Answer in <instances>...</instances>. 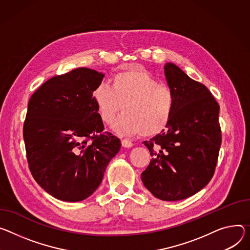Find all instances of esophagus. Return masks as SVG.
I'll return each mask as SVG.
<instances>
[{
  "mask_svg": "<svg viewBox=\"0 0 250 250\" xmlns=\"http://www.w3.org/2000/svg\"><path fill=\"white\" fill-rule=\"evenodd\" d=\"M122 146H123L124 147L129 148V147H131V146H133V144H132L131 142L127 141V140H122Z\"/></svg>",
  "mask_w": 250,
  "mask_h": 250,
  "instance_id": "obj_1",
  "label": "esophagus"
}]
</instances>
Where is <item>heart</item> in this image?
<instances>
[{
    "label": "heart",
    "instance_id": "heart-1",
    "mask_svg": "<svg viewBox=\"0 0 250 250\" xmlns=\"http://www.w3.org/2000/svg\"><path fill=\"white\" fill-rule=\"evenodd\" d=\"M101 120L110 125L119 111L125 110L112 125L120 134L152 137L168 125L174 110V97L167 85L145 69H129L111 79V86L101 83L92 93Z\"/></svg>",
    "mask_w": 250,
    "mask_h": 250
}]
</instances>
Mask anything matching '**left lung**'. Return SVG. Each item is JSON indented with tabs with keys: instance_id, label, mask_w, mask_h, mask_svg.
<instances>
[{
	"instance_id": "obj_1",
	"label": "left lung",
	"mask_w": 250,
	"mask_h": 250,
	"mask_svg": "<svg viewBox=\"0 0 250 250\" xmlns=\"http://www.w3.org/2000/svg\"><path fill=\"white\" fill-rule=\"evenodd\" d=\"M165 76L174 97V110L167 128L143 144L151 161L142 173L145 187L158 199L188 198L212 177L221 145L219 105L208 88L172 63Z\"/></svg>"
}]
</instances>
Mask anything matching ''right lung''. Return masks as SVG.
Segmentation results:
<instances>
[{
  "instance_id": "obj_1",
  "label": "right lung",
  "mask_w": 250,
  "mask_h": 250,
  "mask_svg": "<svg viewBox=\"0 0 250 250\" xmlns=\"http://www.w3.org/2000/svg\"><path fill=\"white\" fill-rule=\"evenodd\" d=\"M104 75L79 67L56 76L31 97L24 124L29 167L57 199L82 201L100 187L121 141L103 132L92 93Z\"/></svg>"
}]
</instances>
